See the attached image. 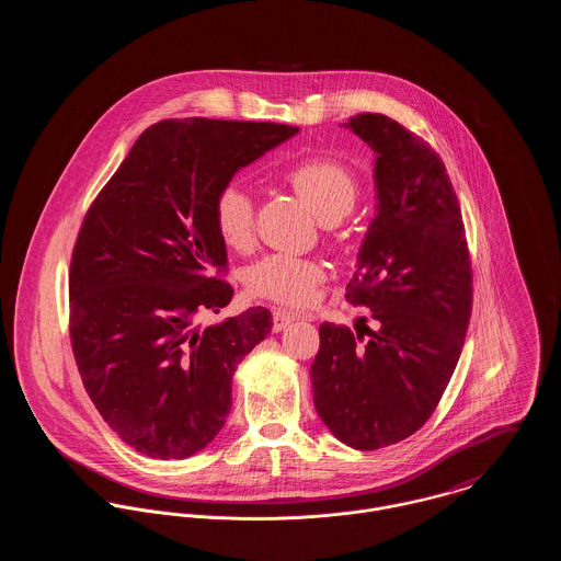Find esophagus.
<instances>
[{
  "label": "esophagus",
  "instance_id": "1",
  "mask_svg": "<svg viewBox=\"0 0 561 561\" xmlns=\"http://www.w3.org/2000/svg\"><path fill=\"white\" fill-rule=\"evenodd\" d=\"M311 320V316L307 313H298V311H287V309H274V330H285L289 323L296 320Z\"/></svg>",
  "mask_w": 561,
  "mask_h": 561
}]
</instances>
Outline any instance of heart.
Returning <instances> with one entry per match:
<instances>
[{"mask_svg": "<svg viewBox=\"0 0 561 561\" xmlns=\"http://www.w3.org/2000/svg\"><path fill=\"white\" fill-rule=\"evenodd\" d=\"M287 181L321 222H336L356 203L354 174L339 161L313 158L287 170ZM214 220L222 241L233 250H248L254 240V209L248 190L229 183L214 203ZM323 278V267L313 259L296 254H267L248 270V287L285 305H305L313 298Z\"/></svg>", "mask_w": 561, "mask_h": 561, "instance_id": "obj_1", "label": "heart"}]
</instances>
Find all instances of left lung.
<instances>
[{"label":"left lung","instance_id":"8db88e82","mask_svg":"<svg viewBox=\"0 0 561 561\" xmlns=\"http://www.w3.org/2000/svg\"><path fill=\"white\" fill-rule=\"evenodd\" d=\"M341 127L374 151L376 214L356 256L347 300L374 328L323 321L311 365L323 425L354 449L412 436L458 365L471 318V263L458 196L427 142L385 114Z\"/></svg>","mask_w":561,"mask_h":561}]
</instances>
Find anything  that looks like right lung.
Listing matches in <instances>:
<instances>
[{"label": "right lung", "mask_w": 561, "mask_h": 561, "mask_svg": "<svg viewBox=\"0 0 561 561\" xmlns=\"http://www.w3.org/2000/svg\"><path fill=\"white\" fill-rule=\"evenodd\" d=\"M298 131L161 121L85 214L69 276L73 354L105 423L149 458L183 460L218 436L238 365L274 325L263 307L207 328L196 320L233 298L214 220L220 190Z\"/></svg>", "instance_id": "obj_1"}]
</instances>
